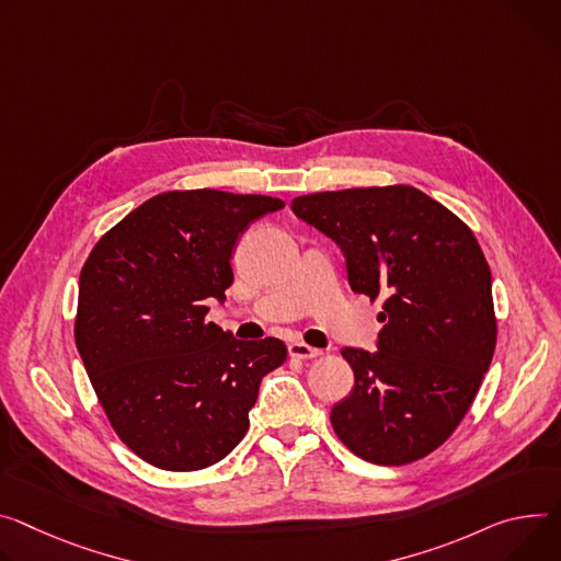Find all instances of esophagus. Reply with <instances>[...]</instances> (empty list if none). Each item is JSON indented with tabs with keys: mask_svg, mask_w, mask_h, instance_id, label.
Wrapping results in <instances>:
<instances>
[{
	"mask_svg": "<svg viewBox=\"0 0 561 561\" xmlns=\"http://www.w3.org/2000/svg\"><path fill=\"white\" fill-rule=\"evenodd\" d=\"M288 355H290V358H299V360H311V358H318V355H322V351L316 348V346L304 344V342H290L288 344Z\"/></svg>",
	"mask_w": 561,
	"mask_h": 561,
	"instance_id": "1",
	"label": "esophagus"
}]
</instances>
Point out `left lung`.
<instances>
[{
    "label": "left lung",
    "mask_w": 561,
    "mask_h": 561,
    "mask_svg": "<svg viewBox=\"0 0 561 561\" xmlns=\"http://www.w3.org/2000/svg\"><path fill=\"white\" fill-rule=\"evenodd\" d=\"M293 213L333 239L348 286L382 295L378 351L342 348L355 376L331 423L376 466H404L463 421L492 363V275L472 230L412 185L297 196Z\"/></svg>",
    "instance_id": "obj_1"
}]
</instances>
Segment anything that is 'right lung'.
I'll return each mask as SVG.
<instances>
[{
    "label": "right lung",
    "instance_id": "obj_1",
    "mask_svg": "<svg viewBox=\"0 0 561 561\" xmlns=\"http://www.w3.org/2000/svg\"><path fill=\"white\" fill-rule=\"evenodd\" d=\"M282 208L262 194L163 192L87 257L76 346L114 432L149 466L219 463L245 436L262 378L286 360L282 340L243 342L206 320L232 284L239 234Z\"/></svg>",
    "mask_w": 561,
    "mask_h": 561
}]
</instances>
